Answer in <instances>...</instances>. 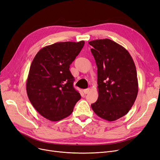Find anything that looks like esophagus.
<instances>
[{
    "label": "esophagus",
    "mask_w": 160,
    "mask_h": 160,
    "mask_svg": "<svg viewBox=\"0 0 160 160\" xmlns=\"http://www.w3.org/2000/svg\"><path fill=\"white\" fill-rule=\"evenodd\" d=\"M90 88H87V89L84 90H83V92H84V93L85 94H86L88 93V92H90Z\"/></svg>",
    "instance_id": "obj_1"
}]
</instances>
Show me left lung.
Returning <instances> with one entry per match:
<instances>
[{
	"label": "left lung",
	"instance_id": "1",
	"mask_svg": "<svg viewBox=\"0 0 160 160\" xmlns=\"http://www.w3.org/2000/svg\"><path fill=\"white\" fill-rule=\"evenodd\" d=\"M93 48L98 68L97 101L91 105L95 114L109 122L125 116L134 104L138 92L136 66L122 46L110 39L88 42Z\"/></svg>",
	"mask_w": 160,
	"mask_h": 160
}]
</instances>
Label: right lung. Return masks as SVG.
<instances>
[{"instance_id":"right-lung-1","label":"right lung","mask_w":160,"mask_h":160,"mask_svg":"<svg viewBox=\"0 0 160 160\" xmlns=\"http://www.w3.org/2000/svg\"><path fill=\"white\" fill-rule=\"evenodd\" d=\"M84 41L60 42L46 46L36 54L27 80L28 99L39 114L50 121L70 116L81 96L73 87L70 65Z\"/></svg>"}]
</instances>
